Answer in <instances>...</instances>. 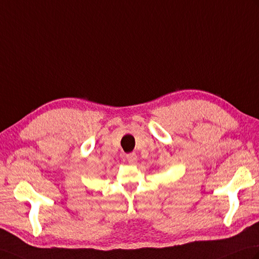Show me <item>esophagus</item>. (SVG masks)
<instances>
[{
    "label": "esophagus",
    "mask_w": 259,
    "mask_h": 259,
    "mask_svg": "<svg viewBox=\"0 0 259 259\" xmlns=\"http://www.w3.org/2000/svg\"><path fill=\"white\" fill-rule=\"evenodd\" d=\"M125 158H127V161L129 162L130 164H136V163H137L138 157H137V154H136L135 152H132V153L127 154V155H125Z\"/></svg>",
    "instance_id": "esophagus-1"
}]
</instances>
